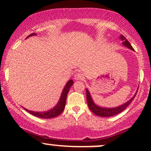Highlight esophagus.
<instances>
[{"label": "esophagus", "instance_id": "1", "mask_svg": "<svg viewBox=\"0 0 151 151\" xmlns=\"http://www.w3.org/2000/svg\"><path fill=\"white\" fill-rule=\"evenodd\" d=\"M84 78V74L82 73H80V72H78L74 75V79L76 80H80V79H83Z\"/></svg>", "mask_w": 151, "mask_h": 151}]
</instances>
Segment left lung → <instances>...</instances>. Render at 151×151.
<instances>
[{"label": "left lung", "instance_id": "8db88e82", "mask_svg": "<svg viewBox=\"0 0 151 151\" xmlns=\"http://www.w3.org/2000/svg\"><path fill=\"white\" fill-rule=\"evenodd\" d=\"M120 39L123 41L122 44L124 45V46L126 47L129 48L130 50H132L134 51V50H133V48L132 47V46H131V45L130 44V42L126 39V37H124V35H121L120 36ZM137 91H138V90L136 91V92L134 94V96H133V97L130 100H129L127 102L124 103V104L119 106L114 107V108H106V107H101L99 106L96 105V104L93 102L92 98H91V94H90L89 90L88 89H86V100H87L88 106H89V109L93 112V114H96V116H99L110 117V116H113L116 115V114H120L121 112L125 110L126 107L131 104V102L132 101L133 99L135 98V96H136L137 93Z\"/></svg>", "mask_w": 151, "mask_h": 151}]
</instances>
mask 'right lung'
Segmentation results:
<instances>
[{
  "label": "right lung",
  "mask_w": 151,
  "mask_h": 151,
  "mask_svg": "<svg viewBox=\"0 0 151 151\" xmlns=\"http://www.w3.org/2000/svg\"><path fill=\"white\" fill-rule=\"evenodd\" d=\"M36 35L35 33H32L29 36H27V37H31V36ZM73 81L71 79L67 81V83L66 84L65 87H64L63 91H62L61 96H60V100H59L58 103L57 104V105L52 109H50V110L47 111H42V112H38V111H33L28 110V109H26L25 108H23L25 110L27 111L28 113L32 114V115L35 116H37L41 119H51V118H55L56 116H58L59 115H60L62 113V111H64L65 109V104H66V100H67V93L69 92V90H70V87L73 85Z\"/></svg>",
  "instance_id": "obj_1"
}]
</instances>
